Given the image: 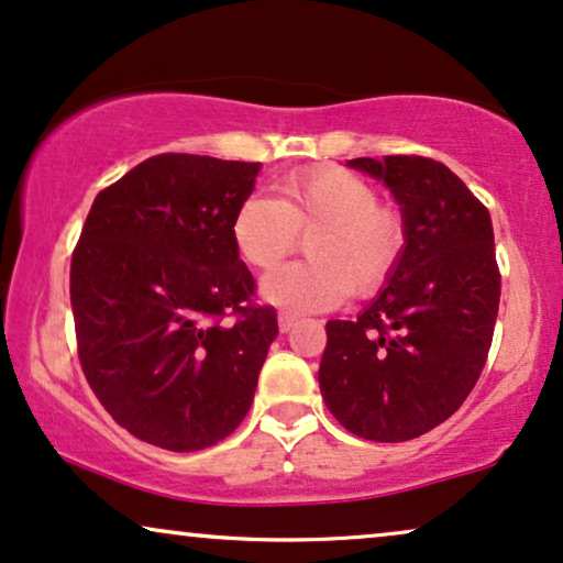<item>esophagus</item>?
Wrapping results in <instances>:
<instances>
[{
	"instance_id": "obj_1",
	"label": "esophagus",
	"mask_w": 563,
	"mask_h": 563,
	"mask_svg": "<svg viewBox=\"0 0 563 563\" xmlns=\"http://www.w3.org/2000/svg\"><path fill=\"white\" fill-rule=\"evenodd\" d=\"M298 317L296 314H288V311H280V317H277V327H280V332H290L296 327Z\"/></svg>"
}]
</instances>
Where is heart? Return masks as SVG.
<instances>
[{
  "label": "heart",
  "instance_id": "1",
  "mask_svg": "<svg viewBox=\"0 0 563 563\" xmlns=\"http://www.w3.org/2000/svg\"><path fill=\"white\" fill-rule=\"evenodd\" d=\"M309 239L311 262L275 269L262 283L269 303L290 311L334 309L355 290L372 296L400 265L408 229L402 212L379 202V189L338 166L290 174L280 197L254 191L239 202L231 239L254 269H273Z\"/></svg>",
  "mask_w": 563,
  "mask_h": 563
}]
</instances>
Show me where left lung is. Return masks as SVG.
I'll use <instances>...</instances> for the list:
<instances>
[{"mask_svg":"<svg viewBox=\"0 0 563 563\" xmlns=\"http://www.w3.org/2000/svg\"><path fill=\"white\" fill-rule=\"evenodd\" d=\"M400 205L408 244L358 319H330L319 364L327 408L368 441H408L444 423L473 393L499 314L488 208L423 155L353 158Z\"/></svg>","mask_w":563,"mask_h":563,"instance_id":"8db88e82","label":"left lung"}]
</instances>
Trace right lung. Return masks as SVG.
<instances>
[{
  "label": "right lung",
  "mask_w": 563,
  "mask_h": 563,
  "mask_svg": "<svg viewBox=\"0 0 563 563\" xmlns=\"http://www.w3.org/2000/svg\"><path fill=\"white\" fill-rule=\"evenodd\" d=\"M260 163L163 153L98 191L69 267L77 355L132 437L170 452L244 421L277 334L231 220Z\"/></svg>",
  "instance_id": "1"
}]
</instances>
